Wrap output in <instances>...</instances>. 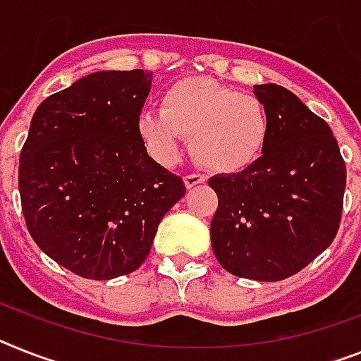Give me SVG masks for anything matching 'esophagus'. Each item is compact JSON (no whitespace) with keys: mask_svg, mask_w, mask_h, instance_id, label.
<instances>
[{"mask_svg":"<svg viewBox=\"0 0 361 361\" xmlns=\"http://www.w3.org/2000/svg\"><path fill=\"white\" fill-rule=\"evenodd\" d=\"M202 183H207V177L201 173H190L184 177V184H186L188 190L193 186H197V184H202Z\"/></svg>","mask_w":361,"mask_h":361,"instance_id":"esophagus-1","label":"esophagus"}]
</instances>
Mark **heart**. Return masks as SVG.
Instances as JSON below:
<instances>
[{"instance_id": "heart-1", "label": "heart", "mask_w": 361, "mask_h": 361, "mask_svg": "<svg viewBox=\"0 0 361 361\" xmlns=\"http://www.w3.org/2000/svg\"><path fill=\"white\" fill-rule=\"evenodd\" d=\"M136 129L160 162L177 159L180 136H190L197 162L219 173H238L264 154L271 120L260 97L210 77H186L166 88L160 112L145 110L138 116Z\"/></svg>"}]
</instances>
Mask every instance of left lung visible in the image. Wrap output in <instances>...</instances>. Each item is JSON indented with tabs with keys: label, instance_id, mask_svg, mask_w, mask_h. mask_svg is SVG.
I'll list each match as a JSON object with an SVG mask.
<instances>
[{
	"label": "left lung",
	"instance_id": "1",
	"mask_svg": "<svg viewBox=\"0 0 361 361\" xmlns=\"http://www.w3.org/2000/svg\"><path fill=\"white\" fill-rule=\"evenodd\" d=\"M271 133L252 166L208 180L217 193L210 225L223 269L260 282L305 269L334 241L347 169L329 123L284 86L256 85Z\"/></svg>",
	"mask_w": 361,
	"mask_h": 361
}]
</instances>
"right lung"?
Here are the masks:
<instances>
[{
	"mask_svg": "<svg viewBox=\"0 0 361 361\" xmlns=\"http://www.w3.org/2000/svg\"><path fill=\"white\" fill-rule=\"evenodd\" d=\"M149 90V71H95L32 116L18 168L27 231L82 279L138 269L162 217L186 193L136 129Z\"/></svg>",
	"mask_w": 361,
	"mask_h": 361,
	"instance_id": "1",
	"label": "right lung"
}]
</instances>
